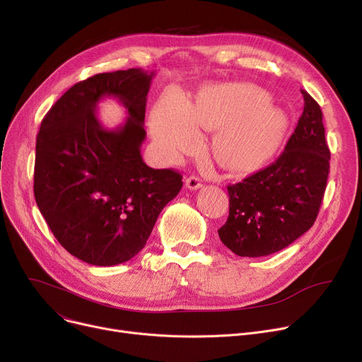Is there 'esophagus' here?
Instances as JSON below:
<instances>
[{"label":"esophagus","mask_w":362,"mask_h":362,"mask_svg":"<svg viewBox=\"0 0 362 362\" xmlns=\"http://www.w3.org/2000/svg\"><path fill=\"white\" fill-rule=\"evenodd\" d=\"M185 185H186L187 189L197 191V189H199V187L202 186V182H201V179L198 176H189V177H186Z\"/></svg>","instance_id":"esophagus-1"}]
</instances>
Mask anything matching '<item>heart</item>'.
Instances as JSON below:
<instances>
[{
	"label": "heart",
	"mask_w": 362,
	"mask_h": 362,
	"mask_svg": "<svg viewBox=\"0 0 362 362\" xmlns=\"http://www.w3.org/2000/svg\"><path fill=\"white\" fill-rule=\"evenodd\" d=\"M264 91L251 86H216L187 105L167 96L153 109L151 132L170 160L198 148L202 130L223 129L214 137L216 158L233 170L255 167L278 148L287 119L268 103Z\"/></svg>",
	"instance_id": "1"
}]
</instances>
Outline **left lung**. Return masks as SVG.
I'll list each match as a JSON object with an SVG mask.
<instances>
[{
  "instance_id": "8db88e82",
  "label": "left lung",
  "mask_w": 362,
  "mask_h": 362,
  "mask_svg": "<svg viewBox=\"0 0 362 362\" xmlns=\"http://www.w3.org/2000/svg\"><path fill=\"white\" fill-rule=\"evenodd\" d=\"M276 161L229 185V216L222 243L241 257H262L288 247L317 220L329 173L322 112L310 94Z\"/></svg>"
}]
</instances>
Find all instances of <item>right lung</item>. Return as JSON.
<instances>
[{"instance_id": "1", "label": "right lung", "mask_w": 362, "mask_h": 362, "mask_svg": "<svg viewBox=\"0 0 362 362\" xmlns=\"http://www.w3.org/2000/svg\"><path fill=\"white\" fill-rule=\"evenodd\" d=\"M152 76L132 68L76 83L47 112L37 136V206L60 245L94 266L133 259L183 186L180 173L151 168L140 155ZM106 95L129 112L115 131L95 117Z\"/></svg>"}]
</instances>
